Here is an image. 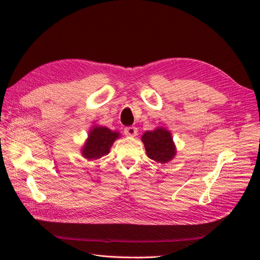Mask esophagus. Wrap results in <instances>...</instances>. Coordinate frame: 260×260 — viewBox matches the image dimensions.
Wrapping results in <instances>:
<instances>
[{"label":"esophagus","instance_id":"esophagus-1","mask_svg":"<svg viewBox=\"0 0 260 260\" xmlns=\"http://www.w3.org/2000/svg\"><path fill=\"white\" fill-rule=\"evenodd\" d=\"M124 135L128 137H136L138 135V129L136 127H128L124 129Z\"/></svg>","mask_w":260,"mask_h":260}]
</instances>
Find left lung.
I'll return each instance as SVG.
<instances>
[{
    "mask_svg": "<svg viewBox=\"0 0 260 260\" xmlns=\"http://www.w3.org/2000/svg\"><path fill=\"white\" fill-rule=\"evenodd\" d=\"M142 142L147 156L157 162H168L176 156V146L167 129L156 128L146 131L142 136Z\"/></svg>",
    "mask_w": 260,
    "mask_h": 260,
    "instance_id": "8db88e82",
    "label": "left lung"
}]
</instances>
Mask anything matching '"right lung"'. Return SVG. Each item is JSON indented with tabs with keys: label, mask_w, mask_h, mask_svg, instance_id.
Here are the masks:
<instances>
[{
	"label": "right lung",
	"mask_w": 260,
	"mask_h": 260,
	"mask_svg": "<svg viewBox=\"0 0 260 260\" xmlns=\"http://www.w3.org/2000/svg\"><path fill=\"white\" fill-rule=\"evenodd\" d=\"M119 136V132H114L106 127L94 125L90 130L88 140L82 147V156L86 159L92 160L107 155L113 143Z\"/></svg>",
	"instance_id": "add662e5"
}]
</instances>
